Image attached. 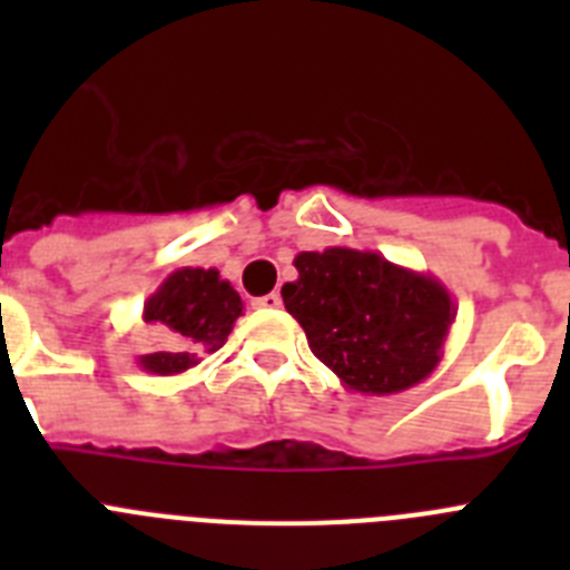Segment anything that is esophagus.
<instances>
[{
  "instance_id": "esophagus-1",
  "label": "esophagus",
  "mask_w": 570,
  "mask_h": 570,
  "mask_svg": "<svg viewBox=\"0 0 570 570\" xmlns=\"http://www.w3.org/2000/svg\"><path fill=\"white\" fill-rule=\"evenodd\" d=\"M254 308H259V311H276V308H282V296L276 294H265V296H256L254 299Z\"/></svg>"
}]
</instances>
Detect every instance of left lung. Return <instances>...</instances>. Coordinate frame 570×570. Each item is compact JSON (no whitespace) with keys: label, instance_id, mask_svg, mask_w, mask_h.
Listing matches in <instances>:
<instances>
[{"label":"left lung","instance_id":"1","mask_svg":"<svg viewBox=\"0 0 570 570\" xmlns=\"http://www.w3.org/2000/svg\"><path fill=\"white\" fill-rule=\"evenodd\" d=\"M299 279L282 285L285 308L320 362L347 391L400 394L434 374L456 308L436 276L374 250H302Z\"/></svg>","mask_w":570,"mask_h":570}]
</instances>
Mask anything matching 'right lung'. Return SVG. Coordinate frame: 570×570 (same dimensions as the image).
<instances>
[{
	"label": "right lung",
	"instance_id": "add662e5",
	"mask_svg": "<svg viewBox=\"0 0 570 570\" xmlns=\"http://www.w3.org/2000/svg\"><path fill=\"white\" fill-rule=\"evenodd\" d=\"M242 299L216 268H179L145 299L142 320L165 331V351L139 356V367L156 376L185 374L205 354L225 345L234 322L242 316Z\"/></svg>",
	"mask_w": 570,
	"mask_h": 570
}]
</instances>
